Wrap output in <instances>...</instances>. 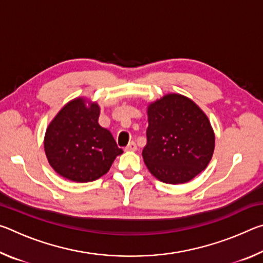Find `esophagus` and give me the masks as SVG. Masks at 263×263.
Listing matches in <instances>:
<instances>
[{
    "label": "esophagus",
    "mask_w": 263,
    "mask_h": 263,
    "mask_svg": "<svg viewBox=\"0 0 263 263\" xmlns=\"http://www.w3.org/2000/svg\"><path fill=\"white\" fill-rule=\"evenodd\" d=\"M125 151H127V152H135V151H137V144L135 141H131L130 144H128L126 147H125Z\"/></svg>",
    "instance_id": "1"
}]
</instances>
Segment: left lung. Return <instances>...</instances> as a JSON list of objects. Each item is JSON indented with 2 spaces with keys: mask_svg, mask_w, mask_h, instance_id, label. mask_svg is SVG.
Masks as SVG:
<instances>
[{
  "mask_svg": "<svg viewBox=\"0 0 263 263\" xmlns=\"http://www.w3.org/2000/svg\"><path fill=\"white\" fill-rule=\"evenodd\" d=\"M142 158L151 174L169 184L185 183L206 168L215 133L206 115L188 97L168 94L147 108Z\"/></svg>",
  "mask_w": 263,
  "mask_h": 263,
  "instance_id": "obj_1",
  "label": "left lung"
}]
</instances>
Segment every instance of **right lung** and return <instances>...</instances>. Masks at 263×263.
Wrapping results in <instances>:
<instances>
[{
    "label": "right lung",
    "instance_id": "right-lung-1",
    "mask_svg": "<svg viewBox=\"0 0 263 263\" xmlns=\"http://www.w3.org/2000/svg\"><path fill=\"white\" fill-rule=\"evenodd\" d=\"M88 105H86V103ZM100 106L78 97L68 102L48 125L44 148L51 167L65 179L91 182L109 172L123 149L99 124Z\"/></svg>",
    "mask_w": 263,
    "mask_h": 263
}]
</instances>
